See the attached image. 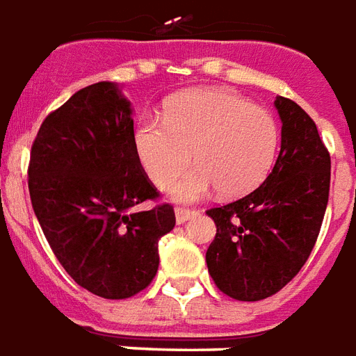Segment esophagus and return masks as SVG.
<instances>
[{"label": "esophagus", "mask_w": 356, "mask_h": 356, "mask_svg": "<svg viewBox=\"0 0 356 356\" xmlns=\"http://www.w3.org/2000/svg\"><path fill=\"white\" fill-rule=\"evenodd\" d=\"M176 214V224H186L188 220H191V218L195 216L197 210L193 209H184V207H178V209L175 210Z\"/></svg>", "instance_id": "34e87169"}]
</instances>
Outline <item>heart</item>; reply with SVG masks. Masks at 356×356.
Instances as JSON below:
<instances>
[{"mask_svg": "<svg viewBox=\"0 0 356 356\" xmlns=\"http://www.w3.org/2000/svg\"><path fill=\"white\" fill-rule=\"evenodd\" d=\"M140 163L157 188H168L191 163L197 167L170 189L176 201L191 203L214 189L241 197L266 180L279 147L275 118L250 100L224 89L181 92L165 118L144 119L134 132Z\"/></svg>", "mask_w": 356, "mask_h": 356, "instance_id": "b5f03b06", "label": "heart"}]
</instances>
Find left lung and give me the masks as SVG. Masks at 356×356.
<instances>
[{
  "label": "left lung",
  "mask_w": 356,
  "mask_h": 356,
  "mask_svg": "<svg viewBox=\"0 0 356 356\" xmlns=\"http://www.w3.org/2000/svg\"><path fill=\"white\" fill-rule=\"evenodd\" d=\"M281 152L260 188L207 210L216 237L207 266L216 286L238 302L277 294L294 279L316 243L330 191V153L315 121L277 96Z\"/></svg>",
  "instance_id": "left-lung-1"
}]
</instances>
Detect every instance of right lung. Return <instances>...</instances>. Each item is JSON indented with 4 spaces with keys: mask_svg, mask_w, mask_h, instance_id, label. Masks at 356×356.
Returning <instances> with one entry per match:
<instances>
[{
    "mask_svg": "<svg viewBox=\"0 0 356 356\" xmlns=\"http://www.w3.org/2000/svg\"><path fill=\"white\" fill-rule=\"evenodd\" d=\"M28 188L56 260L79 286L124 300L153 281L157 243L172 232L167 203L140 165L131 102L115 83L77 90L49 113L33 140Z\"/></svg>",
    "mask_w": 356,
    "mask_h": 356,
    "instance_id": "add662e5",
    "label": "right lung"
}]
</instances>
